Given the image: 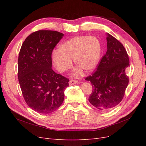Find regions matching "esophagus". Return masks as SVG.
Wrapping results in <instances>:
<instances>
[{
	"label": "esophagus",
	"mask_w": 146,
	"mask_h": 146,
	"mask_svg": "<svg viewBox=\"0 0 146 146\" xmlns=\"http://www.w3.org/2000/svg\"><path fill=\"white\" fill-rule=\"evenodd\" d=\"M78 83L77 80H70L69 82V85H76Z\"/></svg>",
	"instance_id": "obj_1"
}]
</instances>
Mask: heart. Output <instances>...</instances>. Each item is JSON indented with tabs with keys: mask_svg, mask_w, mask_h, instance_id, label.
I'll use <instances>...</instances> for the list:
<instances>
[{
	"mask_svg": "<svg viewBox=\"0 0 146 146\" xmlns=\"http://www.w3.org/2000/svg\"><path fill=\"white\" fill-rule=\"evenodd\" d=\"M60 50L53 52L52 58L56 68L61 72L71 69L72 61L77 67L90 71L98 65L101 54L99 39L92 36L74 37L64 42L59 47ZM82 74L78 71L79 76Z\"/></svg>",
	"mask_w": 146,
	"mask_h": 146,
	"instance_id": "heart-1",
	"label": "heart"
}]
</instances>
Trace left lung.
I'll use <instances>...</instances> for the list:
<instances>
[{
	"mask_svg": "<svg viewBox=\"0 0 146 146\" xmlns=\"http://www.w3.org/2000/svg\"><path fill=\"white\" fill-rule=\"evenodd\" d=\"M107 41V52L98 68L85 78L92 86L88 100L101 111L111 110L121 102L129 82L126 74L130 66L129 58L124 47L109 33Z\"/></svg>",
	"mask_w": 146,
	"mask_h": 146,
	"instance_id": "obj_1",
	"label": "left lung"
}]
</instances>
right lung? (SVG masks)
<instances>
[{
	"label": "right lung",
	"mask_w": 146,
	"mask_h": 146,
	"mask_svg": "<svg viewBox=\"0 0 146 146\" xmlns=\"http://www.w3.org/2000/svg\"><path fill=\"white\" fill-rule=\"evenodd\" d=\"M64 35L38 30L30 34L18 57V80L25 102L34 111L48 114L58 108L64 98L68 78L52 69V53Z\"/></svg>",
	"instance_id": "1"
}]
</instances>
